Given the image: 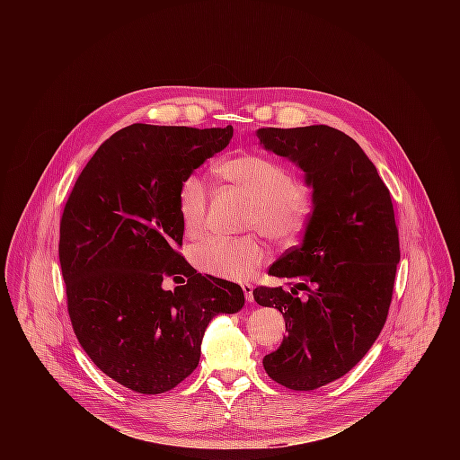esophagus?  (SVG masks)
Segmentation results:
<instances>
[{
  "label": "esophagus",
  "instance_id": "34e87169",
  "mask_svg": "<svg viewBox=\"0 0 460 460\" xmlns=\"http://www.w3.org/2000/svg\"><path fill=\"white\" fill-rule=\"evenodd\" d=\"M242 289H243V295H245V302L247 304H252L254 302V296H252V286L251 284H242Z\"/></svg>",
  "mask_w": 460,
  "mask_h": 460
}]
</instances>
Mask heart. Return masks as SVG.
Listing matches in <instances>:
<instances>
[{
	"label": "heart",
	"instance_id": "obj_1",
	"mask_svg": "<svg viewBox=\"0 0 460 460\" xmlns=\"http://www.w3.org/2000/svg\"><path fill=\"white\" fill-rule=\"evenodd\" d=\"M213 172L252 199L249 227L261 229L280 243H293L307 227L313 200L309 189L295 180L280 160L261 153H240L218 162ZM209 192L206 183L189 174L181 180L176 208L183 233L199 238L206 231ZM270 249L254 234L215 236L194 247L192 264L202 273L242 282L270 260Z\"/></svg>",
	"mask_w": 460,
	"mask_h": 460
}]
</instances>
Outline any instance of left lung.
Returning <instances> with one entry per match:
<instances>
[{
	"instance_id": "1",
	"label": "left lung",
	"mask_w": 460,
	"mask_h": 460,
	"mask_svg": "<svg viewBox=\"0 0 460 460\" xmlns=\"http://www.w3.org/2000/svg\"><path fill=\"white\" fill-rule=\"evenodd\" d=\"M256 137L295 162L313 187L302 243L270 268V275L291 280V291H252L256 304L277 307L286 320L288 337L264 357L266 373L289 389L309 391L346 375L380 335L401 260L399 229L376 167L342 130L266 127Z\"/></svg>"
}]
</instances>
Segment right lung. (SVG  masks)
Here are the masks:
<instances>
[{"label": "right lung", "mask_w": 460, "mask_h": 460, "mask_svg": "<svg viewBox=\"0 0 460 460\" xmlns=\"http://www.w3.org/2000/svg\"><path fill=\"white\" fill-rule=\"evenodd\" d=\"M231 138V125L123 127L65 204L58 251L76 339L109 378L144 395L187 378L213 316L243 307L238 284L196 273L176 251L178 187ZM167 276L184 284L165 292Z\"/></svg>", "instance_id": "add662e5"}]
</instances>
